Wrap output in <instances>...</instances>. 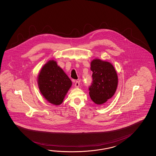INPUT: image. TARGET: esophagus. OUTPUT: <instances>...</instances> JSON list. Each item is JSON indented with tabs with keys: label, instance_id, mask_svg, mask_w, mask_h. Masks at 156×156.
<instances>
[{
	"label": "esophagus",
	"instance_id": "1",
	"mask_svg": "<svg viewBox=\"0 0 156 156\" xmlns=\"http://www.w3.org/2000/svg\"><path fill=\"white\" fill-rule=\"evenodd\" d=\"M79 85H80V83L78 81H75V84H74V86L76 87H79Z\"/></svg>",
	"mask_w": 156,
	"mask_h": 156
}]
</instances>
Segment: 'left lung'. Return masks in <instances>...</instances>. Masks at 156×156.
<instances>
[{"mask_svg":"<svg viewBox=\"0 0 156 156\" xmlns=\"http://www.w3.org/2000/svg\"><path fill=\"white\" fill-rule=\"evenodd\" d=\"M92 81L89 87L90 96L94 102L102 105L113 96L118 87V78L110 62L94 59L91 62Z\"/></svg>","mask_w":156,"mask_h":156,"instance_id":"left-lung-1","label":"left lung"}]
</instances>
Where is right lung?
Listing matches in <instances>:
<instances>
[{
  "label": "right lung",
  "instance_id": "1",
  "mask_svg": "<svg viewBox=\"0 0 156 156\" xmlns=\"http://www.w3.org/2000/svg\"><path fill=\"white\" fill-rule=\"evenodd\" d=\"M39 89L49 102L54 105L62 104L71 87L72 82L64 71L54 60L44 65L38 77Z\"/></svg>",
  "mask_w": 156,
  "mask_h": 156
}]
</instances>
